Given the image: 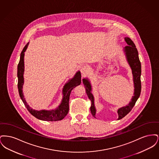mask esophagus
<instances>
[{
  "instance_id": "34e87169",
  "label": "esophagus",
  "mask_w": 159,
  "mask_h": 159,
  "mask_svg": "<svg viewBox=\"0 0 159 159\" xmlns=\"http://www.w3.org/2000/svg\"><path fill=\"white\" fill-rule=\"evenodd\" d=\"M89 71V68L86 66H83L80 68V71L82 74H85Z\"/></svg>"
}]
</instances>
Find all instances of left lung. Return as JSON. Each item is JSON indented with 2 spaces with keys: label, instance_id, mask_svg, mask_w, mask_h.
I'll list each match as a JSON object with an SVG mask.
<instances>
[{
  "label": "left lung",
  "instance_id": "8db88e82",
  "mask_svg": "<svg viewBox=\"0 0 159 159\" xmlns=\"http://www.w3.org/2000/svg\"><path fill=\"white\" fill-rule=\"evenodd\" d=\"M125 42L128 45L123 48V51L125 53L126 60L130 68L132 69L133 81L134 83V93L131 101L128 105L119 108L117 113L119 116L118 120H120L126 116L131 111L134 106H135L137 99L139 97L141 91V65L139 59L138 52L136 48L135 45L133 41L129 38H125ZM83 83L85 87L86 92L89 99L91 100V113L95 117L96 108L94 105V97L92 93V86L90 81L88 78L83 79Z\"/></svg>",
  "mask_w": 159,
  "mask_h": 159
}]
</instances>
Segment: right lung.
I'll use <instances>...</instances> for the list:
<instances>
[{"label": "right lung", "mask_w": 159, "mask_h": 159, "mask_svg": "<svg viewBox=\"0 0 159 159\" xmlns=\"http://www.w3.org/2000/svg\"><path fill=\"white\" fill-rule=\"evenodd\" d=\"M29 43L24 46L20 55V60L18 64L17 77H18V89L20 98L28 111L34 117L39 120L44 121H58L63 119L68 114L69 110V99L71 91L77 86L81 83V73L79 71L75 76L68 80V83H66L62 89L63 97L60 106L57 108L46 110H42L40 111L33 109L29 106L24 97L23 93V86L24 84V52L26 51Z\"/></svg>", "instance_id": "add662e5"}]
</instances>
